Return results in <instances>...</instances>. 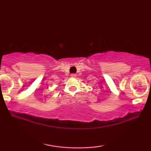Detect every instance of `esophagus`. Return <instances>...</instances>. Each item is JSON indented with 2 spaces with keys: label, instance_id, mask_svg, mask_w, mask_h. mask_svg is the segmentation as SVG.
<instances>
[{
  "label": "esophagus",
  "instance_id": "1",
  "mask_svg": "<svg viewBox=\"0 0 151 151\" xmlns=\"http://www.w3.org/2000/svg\"><path fill=\"white\" fill-rule=\"evenodd\" d=\"M70 76H71V77H76V74H71V75H70Z\"/></svg>",
  "mask_w": 151,
  "mask_h": 151
}]
</instances>
